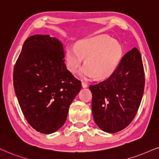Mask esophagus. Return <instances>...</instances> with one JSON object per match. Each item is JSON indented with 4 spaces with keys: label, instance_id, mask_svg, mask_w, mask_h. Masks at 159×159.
Wrapping results in <instances>:
<instances>
[{
    "label": "esophagus",
    "instance_id": "obj_1",
    "mask_svg": "<svg viewBox=\"0 0 159 159\" xmlns=\"http://www.w3.org/2000/svg\"><path fill=\"white\" fill-rule=\"evenodd\" d=\"M82 87H83V89H85V88L88 87V84L85 83V82H83V83H82Z\"/></svg>",
    "mask_w": 159,
    "mask_h": 159
}]
</instances>
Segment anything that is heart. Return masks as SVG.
<instances>
[{
    "mask_svg": "<svg viewBox=\"0 0 159 159\" xmlns=\"http://www.w3.org/2000/svg\"><path fill=\"white\" fill-rule=\"evenodd\" d=\"M122 56L121 45L105 34L82 39L76 46H68L66 49V66L71 73L79 70L85 58V65L79 73L84 79H107L117 70Z\"/></svg>",
    "mask_w": 159,
    "mask_h": 159,
    "instance_id": "1",
    "label": "heart"
}]
</instances>
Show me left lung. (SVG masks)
I'll return each instance as SVG.
<instances>
[{"label":"left lung","mask_w":159,"mask_h":159,"mask_svg":"<svg viewBox=\"0 0 159 159\" xmlns=\"http://www.w3.org/2000/svg\"><path fill=\"white\" fill-rule=\"evenodd\" d=\"M95 123L108 134L130 124L139 107L144 89L142 57L136 48L123 56L112 76L89 87Z\"/></svg>","instance_id":"1"}]
</instances>
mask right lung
<instances>
[{
  "label": "right lung",
  "mask_w": 159,
  "mask_h": 159,
  "mask_svg": "<svg viewBox=\"0 0 159 159\" xmlns=\"http://www.w3.org/2000/svg\"><path fill=\"white\" fill-rule=\"evenodd\" d=\"M63 45L50 35L27 38L14 68V89L29 125L44 134L66 122L81 83L65 64Z\"/></svg>",
  "instance_id": "add662e5"
}]
</instances>
